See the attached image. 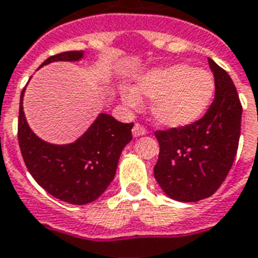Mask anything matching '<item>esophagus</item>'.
Here are the masks:
<instances>
[{
  "instance_id": "esophagus-1",
  "label": "esophagus",
  "mask_w": 258,
  "mask_h": 258,
  "mask_svg": "<svg viewBox=\"0 0 258 258\" xmlns=\"http://www.w3.org/2000/svg\"><path fill=\"white\" fill-rule=\"evenodd\" d=\"M132 135H133V137H140V136H144V135H146V129L145 127H142L140 123H136L135 126H133V129H132Z\"/></svg>"
}]
</instances>
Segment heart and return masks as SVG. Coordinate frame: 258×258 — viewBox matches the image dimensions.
Instances as JSON below:
<instances>
[{
  "instance_id": "b5f03b06",
  "label": "heart",
  "mask_w": 258,
  "mask_h": 258,
  "mask_svg": "<svg viewBox=\"0 0 258 258\" xmlns=\"http://www.w3.org/2000/svg\"><path fill=\"white\" fill-rule=\"evenodd\" d=\"M213 96V76L185 63L144 72L135 80L132 90H121V100L131 109L139 108L141 98L153 100L152 118L169 129H180L199 121Z\"/></svg>"
}]
</instances>
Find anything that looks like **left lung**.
Returning <instances> with one entry per match:
<instances>
[{
  "mask_svg": "<svg viewBox=\"0 0 258 258\" xmlns=\"http://www.w3.org/2000/svg\"><path fill=\"white\" fill-rule=\"evenodd\" d=\"M216 93L207 114L189 126L156 132L160 144L154 178L169 199L197 203L221 186L236 157L240 98L232 78L212 58Z\"/></svg>",
  "mask_w": 258,
  "mask_h": 258,
  "instance_id": "left-lung-1",
  "label": "left lung"
}]
</instances>
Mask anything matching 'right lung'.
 Segmentation results:
<instances>
[{"instance_id": "add662e5", "label": "right lung", "mask_w": 258, "mask_h": 258, "mask_svg": "<svg viewBox=\"0 0 258 258\" xmlns=\"http://www.w3.org/2000/svg\"><path fill=\"white\" fill-rule=\"evenodd\" d=\"M84 50L51 55L44 65L57 61L77 62ZM20 100L18 142L25 165L37 184L55 199L85 205L93 203L110 185L123 148L132 140L133 123H122L100 113L88 131L71 144H50L30 129L24 113V94Z\"/></svg>"}]
</instances>
